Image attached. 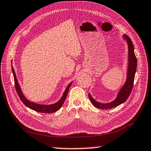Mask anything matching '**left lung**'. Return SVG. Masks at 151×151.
I'll return each instance as SVG.
<instances>
[{
  "label": "left lung",
  "instance_id": "1",
  "mask_svg": "<svg viewBox=\"0 0 151 151\" xmlns=\"http://www.w3.org/2000/svg\"><path fill=\"white\" fill-rule=\"evenodd\" d=\"M122 38L126 40L128 45V68L127 72V79L122 87L119 91L116 97L114 100L108 103H101L95 100L88 93V97L93 105L98 109H108L113 108L121 104L124 103L128 99L131 93L132 87L134 85L135 74L137 68V58L134 53V47L131 39L125 34H123Z\"/></svg>",
  "mask_w": 151,
  "mask_h": 151
}]
</instances>
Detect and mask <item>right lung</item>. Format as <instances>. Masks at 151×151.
<instances>
[{"instance_id": "obj_1", "label": "right lung", "mask_w": 151, "mask_h": 151, "mask_svg": "<svg viewBox=\"0 0 151 151\" xmlns=\"http://www.w3.org/2000/svg\"><path fill=\"white\" fill-rule=\"evenodd\" d=\"M12 73H13V75H14L15 89H16V91L18 94V96H19L20 100L22 101V102L27 107H28L29 108L35 111L39 112V113H52L56 112L58 110H59L60 107H62L63 104H64V101H65V100H66V98L67 96L70 87L71 86L72 82L70 83L67 86L66 89H65V91H64V92L62 97H61L60 99L58 101H57L56 103L49 104V105H45V104H36V103L33 102V101H30L28 99H27V98L24 96L22 90H21L20 85L19 84V82H18L16 75H15V70L12 66Z\"/></svg>"}]
</instances>
